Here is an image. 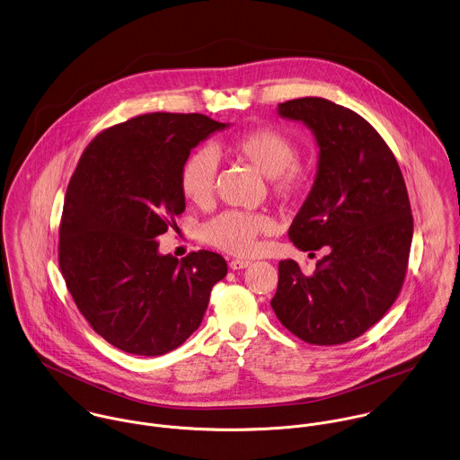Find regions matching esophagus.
Masks as SVG:
<instances>
[{
    "label": "esophagus",
    "mask_w": 460,
    "mask_h": 460,
    "mask_svg": "<svg viewBox=\"0 0 460 460\" xmlns=\"http://www.w3.org/2000/svg\"><path fill=\"white\" fill-rule=\"evenodd\" d=\"M249 265H251V261H247V260H233V261L229 263L231 270H242V269H247Z\"/></svg>",
    "instance_id": "esophagus-1"
}]
</instances>
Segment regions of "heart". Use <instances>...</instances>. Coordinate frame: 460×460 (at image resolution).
Listing matches in <instances>:
<instances>
[{"label":"heart","mask_w":460,"mask_h":460,"mask_svg":"<svg viewBox=\"0 0 460 460\" xmlns=\"http://www.w3.org/2000/svg\"><path fill=\"white\" fill-rule=\"evenodd\" d=\"M231 151L269 178L270 190L280 200L298 199L307 184L309 171L298 164L296 144L274 128L245 131L231 142ZM218 171L217 153L197 149L186 156L180 171V188L184 199L195 206H206L213 197ZM272 231L270 217L263 213L224 211L200 227V238L229 254L247 256L258 247V236Z\"/></svg>","instance_id":"heart-1"}]
</instances>
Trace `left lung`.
<instances>
[{
	"label": "left lung",
	"mask_w": 460,
	"mask_h": 460,
	"mask_svg": "<svg viewBox=\"0 0 460 460\" xmlns=\"http://www.w3.org/2000/svg\"><path fill=\"white\" fill-rule=\"evenodd\" d=\"M282 119L311 129L318 146L313 188L288 236L309 256L313 276L279 263L272 309L296 338L340 345L359 338L396 300L412 243L402 171L387 144L356 111L323 97L280 102Z\"/></svg>",
	"instance_id": "left-lung-1"
}]
</instances>
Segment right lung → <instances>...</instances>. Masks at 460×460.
I'll list each match as a JSON object with an SVG mask.
<instances>
[{
  "mask_svg": "<svg viewBox=\"0 0 460 460\" xmlns=\"http://www.w3.org/2000/svg\"><path fill=\"white\" fill-rule=\"evenodd\" d=\"M229 124L202 113H147L99 133L69 181L58 261L93 331L133 356H164L199 329L226 260L181 261L158 236L184 211L180 171L193 147Z\"/></svg>",
  "mask_w": 460,
  "mask_h": 460,
  "instance_id": "obj_1",
  "label": "right lung"
}]
</instances>
